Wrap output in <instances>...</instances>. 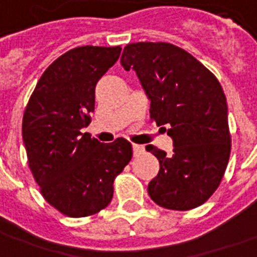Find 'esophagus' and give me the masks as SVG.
Returning a JSON list of instances; mask_svg holds the SVG:
<instances>
[{"label": "esophagus", "instance_id": "34e87169", "mask_svg": "<svg viewBox=\"0 0 257 257\" xmlns=\"http://www.w3.org/2000/svg\"><path fill=\"white\" fill-rule=\"evenodd\" d=\"M133 152H134V156H138L145 152V148L144 145H137V144H133Z\"/></svg>", "mask_w": 257, "mask_h": 257}]
</instances>
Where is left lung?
<instances>
[{
  "label": "left lung",
  "instance_id": "obj_1",
  "mask_svg": "<svg viewBox=\"0 0 257 257\" xmlns=\"http://www.w3.org/2000/svg\"><path fill=\"white\" fill-rule=\"evenodd\" d=\"M120 64L136 71L151 101V117L169 127L174 145L170 155L147 147L160 163L149 196L175 211L201 205L222 181L231 148L222 86L192 54L167 42L128 44Z\"/></svg>",
  "mask_w": 257,
  "mask_h": 257
}]
</instances>
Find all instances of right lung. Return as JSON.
Wrapping results in <instances>:
<instances>
[{"label":"right lung","instance_id":"obj_1","mask_svg":"<svg viewBox=\"0 0 257 257\" xmlns=\"http://www.w3.org/2000/svg\"><path fill=\"white\" fill-rule=\"evenodd\" d=\"M120 46H79L46 68L23 116L30 170L48 203L71 218L105 208L113 181L130 163L124 138L102 144L80 130L94 110V90L120 56Z\"/></svg>","mask_w":257,"mask_h":257}]
</instances>
